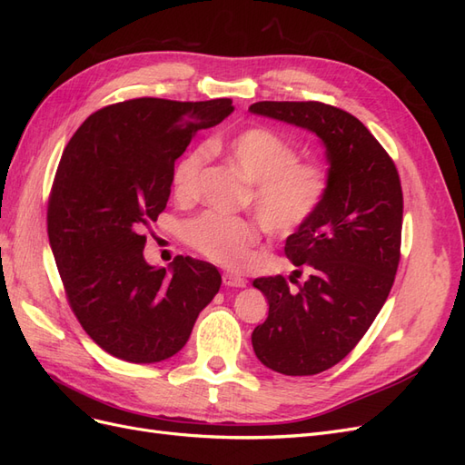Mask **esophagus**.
Here are the masks:
<instances>
[{"mask_svg": "<svg viewBox=\"0 0 465 465\" xmlns=\"http://www.w3.org/2000/svg\"><path fill=\"white\" fill-rule=\"evenodd\" d=\"M223 285L224 287H244L246 285V279L236 275V273H231V272H224L223 273Z\"/></svg>", "mask_w": 465, "mask_h": 465, "instance_id": "34e87169", "label": "esophagus"}]
</instances>
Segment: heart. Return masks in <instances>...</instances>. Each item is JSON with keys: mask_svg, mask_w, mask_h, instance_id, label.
<instances>
[{"mask_svg": "<svg viewBox=\"0 0 465 465\" xmlns=\"http://www.w3.org/2000/svg\"><path fill=\"white\" fill-rule=\"evenodd\" d=\"M211 151L223 153L250 182L252 209L263 227L289 236L311 223L330 193L328 166L314 159H299V149L267 125H248L215 142ZM207 149L182 154L173 171V192L180 202H193L200 192ZM256 221L205 211L182 227L184 242L205 260L242 267L260 241Z\"/></svg>", "mask_w": 465, "mask_h": 465, "instance_id": "b5f03b06", "label": "heart"}]
</instances>
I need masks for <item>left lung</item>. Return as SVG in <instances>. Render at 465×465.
<instances>
[{
    "mask_svg": "<svg viewBox=\"0 0 465 465\" xmlns=\"http://www.w3.org/2000/svg\"><path fill=\"white\" fill-rule=\"evenodd\" d=\"M250 112L314 132L328 153V198L285 244L311 277H291L294 291L283 275L254 279L270 304L252 331L256 357L275 372L312 376L355 349L388 299L401 258V182L367 125L341 108L262 101Z\"/></svg>",
    "mask_w": 465,
    "mask_h": 465,
    "instance_id": "1",
    "label": "left lung"
}]
</instances>
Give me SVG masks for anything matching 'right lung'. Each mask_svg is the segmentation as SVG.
<instances>
[{
  "instance_id": "right-lung-1",
  "label": "right lung",
  "mask_w": 465,
  "mask_h": 465,
  "mask_svg": "<svg viewBox=\"0 0 465 465\" xmlns=\"http://www.w3.org/2000/svg\"><path fill=\"white\" fill-rule=\"evenodd\" d=\"M231 98H132L96 110L69 139L48 198V238L69 306L91 340L130 362H159L186 345L221 287L215 265L176 256L171 273L143 258L174 163Z\"/></svg>"
}]
</instances>
